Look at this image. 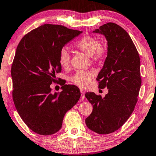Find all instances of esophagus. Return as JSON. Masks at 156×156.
<instances>
[{"label":"esophagus","instance_id":"esophagus-1","mask_svg":"<svg viewBox=\"0 0 156 156\" xmlns=\"http://www.w3.org/2000/svg\"><path fill=\"white\" fill-rule=\"evenodd\" d=\"M80 93H81V98H82V100L85 99V96H84V91H83V89H80Z\"/></svg>","mask_w":156,"mask_h":156}]
</instances>
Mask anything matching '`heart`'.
<instances>
[{
	"mask_svg": "<svg viewBox=\"0 0 156 156\" xmlns=\"http://www.w3.org/2000/svg\"><path fill=\"white\" fill-rule=\"evenodd\" d=\"M74 47L90 56L95 62H100L106 55V50L101 46L98 39L91 36H84L76 41ZM59 63L61 67L67 69L71 64V56L67 49H62L59 54ZM94 73L91 71L78 70L69 78L71 83L80 87H87L90 84Z\"/></svg>",
	"mask_w": 156,
	"mask_h": 156,
	"instance_id": "obj_1",
	"label": "heart"
}]
</instances>
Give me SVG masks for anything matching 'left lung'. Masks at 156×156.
Returning a JSON list of instances; mask_svg holds the SVG:
<instances>
[{"label":"left lung","instance_id":"1","mask_svg":"<svg viewBox=\"0 0 156 156\" xmlns=\"http://www.w3.org/2000/svg\"><path fill=\"white\" fill-rule=\"evenodd\" d=\"M94 32L104 34L108 41L107 56L96 80L99 88L107 87L109 92L105 98L85 94L93 105L85 122L91 131L108 134L120 129L133 112L142 83L140 60L131 37L120 25L107 23Z\"/></svg>","mask_w":156,"mask_h":156}]
</instances>
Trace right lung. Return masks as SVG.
<instances>
[{"label":"right lung","mask_w":156,"mask_h":156,"mask_svg":"<svg viewBox=\"0 0 156 156\" xmlns=\"http://www.w3.org/2000/svg\"><path fill=\"white\" fill-rule=\"evenodd\" d=\"M81 33L44 24L27 33L18 44L11 69L12 98L20 118L36 133L49 136L58 131L65 113L80 99L78 87L62 80L56 82L55 73L62 70V47ZM52 82L62 86L59 94H51Z\"/></svg>","instance_id":"right-lung-1"}]
</instances>
